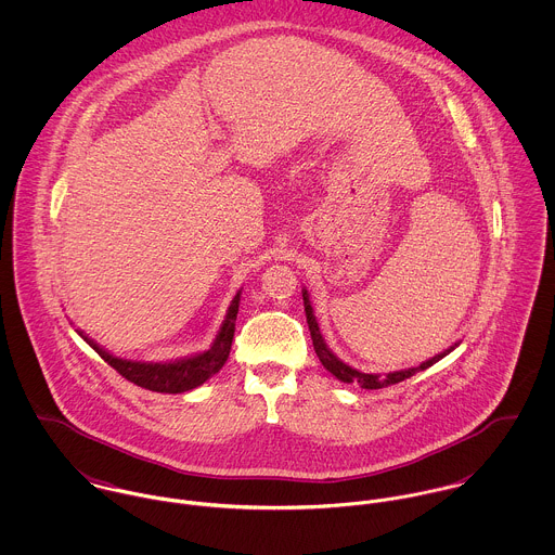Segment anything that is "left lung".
Listing matches in <instances>:
<instances>
[{"label": "left lung", "mask_w": 555, "mask_h": 555, "mask_svg": "<svg viewBox=\"0 0 555 555\" xmlns=\"http://www.w3.org/2000/svg\"><path fill=\"white\" fill-rule=\"evenodd\" d=\"M304 308H306V318H308L310 335H312L314 350H317L320 363H322L337 380H341V383H346V385H359L361 389H385V387L397 385V383H401V380L414 376L416 372H423V370L431 367L434 363H438L440 359H444V357H447L451 350H455V346H457V344H455V346L447 348L444 352H440V354L431 357L429 361H423L421 365L410 367V370L389 372L387 376H380V374H365V372H359V370L346 365L344 361H339V359L328 350V346H326V341H324V337H322V333H320V326H318L317 317H314V310H312V301H310V295H308L306 288H304Z\"/></svg>", "instance_id": "8db88e82"}]
</instances>
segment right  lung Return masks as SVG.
<instances>
[{"label": "right lung", "instance_id": "right-lung-1", "mask_svg": "<svg viewBox=\"0 0 555 555\" xmlns=\"http://www.w3.org/2000/svg\"><path fill=\"white\" fill-rule=\"evenodd\" d=\"M241 291L235 295V299L229 306L227 318L209 346V350L177 359V361H162V363H145V361H130L121 357H113L108 350L100 348L91 337H87L82 331H79L80 337L113 367L117 370L126 380L134 383L137 387L156 391V393H183L201 387L207 383L214 374L222 370L231 354L233 346V335H235V320H237L238 299Z\"/></svg>", "mask_w": 555, "mask_h": 555}]
</instances>
